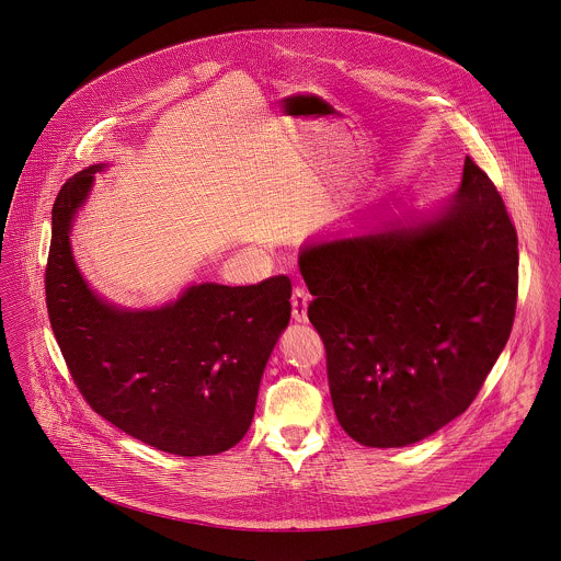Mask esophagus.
Returning a JSON list of instances; mask_svg holds the SVG:
<instances>
[{"label":"esophagus","instance_id":"esophagus-1","mask_svg":"<svg viewBox=\"0 0 561 561\" xmlns=\"http://www.w3.org/2000/svg\"><path fill=\"white\" fill-rule=\"evenodd\" d=\"M290 306H293V318L297 322H306L308 320V306H310V293L304 286H295L293 288V297H290Z\"/></svg>","mask_w":561,"mask_h":561}]
</instances>
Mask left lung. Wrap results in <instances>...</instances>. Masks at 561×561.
Segmentation results:
<instances>
[{
  "label": "left lung",
  "instance_id": "8db88e82",
  "mask_svg": "<svg viewBox=\"0 0 561 561\" xmlns=\"http://www.w3.org/2000/svg\"><path fill=\"white\" fill-rule=\"evenodd\" d=\"M299 266L337 422L362 445H411L465 413L512 331L518 237L469 157L435 221L313 245Z\"/></svg>",
  "mask_w": 561,
  "mask_h": 561
}]
</instances>
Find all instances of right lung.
Wrapping results in <instances>:
<instances>
[{
    "mask_svg": "<svg viewBox=\"0 0 561 561\" xmlns=\"http://www.w3.org/2000/svg\"><path fill=\"white\" fill-rule=\"evenodd\" d=\"M101 165L64 183L51 210L47 311L83 400L126 435L176 456H213L250 428L260 378L290 320V279L191 286L161 310L101 301L79 275L68 230Z\"/></svg>",
    "mask_w": 561,
    "mask_h": 561,
    "instance_id": "add662e5",
    "label": "right lung"
}]
</instances>
